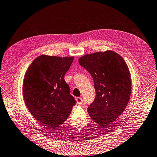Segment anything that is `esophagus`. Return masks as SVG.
I'll list each match as a JSON object with an SVG mask.
<instances>
[{"instance_id":"esophagus-1","label":"esophagus","mask_w":157,"mask_h":157,"mask_svg":"<svg viewBox=\"0 0 157 157\" xmlns=\"http://www.w3.org/2000/svg\"><path fill=\"white\" fill-rule=\"evenodd\" d=\"M76 102H77V103L78 104H81L82 103V98H81V97H78V98H76Z\"/></svg>"}]
</instances>
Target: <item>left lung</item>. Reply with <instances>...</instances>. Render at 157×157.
<instances>
[{
	"label": "left lung",
	"mask_w": 157,
	"mask_h": 157,
	"mask_svg": "<svg viewBox=\"0 0 157 157\" xmlns=\"http://www.w3.org/2000/svg\"><path fill=\"white\" fill-rule=\"evenodd\" d=\"M79 63L93 77L96 91L88 112L91 119L106 130L121 115L129 101L130 70L122 57L110 50L84 55L79 58Z\"/></svg>",
	"instance_id": "obj_1"
}]
</instances>
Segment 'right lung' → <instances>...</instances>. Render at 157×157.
Here are the masks:
<instances>
[{
	"instance_id": "obj_1",
	"label": "right lung",
	"mask_w": 157,
	"mask_h": 157,
	"mask_svg": "<svg viewBox=\"0 0 157 157\" xmlns=\"http://www.w3.org/2000/svg\"><path fill=\"white\" fill-rule=\"evenodd\" d=\"M74 56L42 54L28 67L22 84V95L31 115L48 129L54 130L69 117L75 105L64 77Z\"/></svg>"
}]
</instances>
